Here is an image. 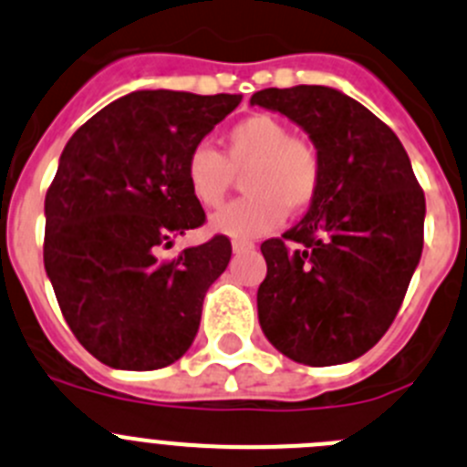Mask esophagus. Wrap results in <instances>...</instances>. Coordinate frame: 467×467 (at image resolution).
<instances>
[{"instance_id":"obj_1","label":"esophagus","mask_w":467,"mask_h":467,"mask_svg":"<svg viewBox=\"0 0 467 467\" xmlns=\"http://www.w3.org/2000/svg\"><path fill=\"white\" fill-rule=\"evenodd\" d=\"M255 248V244H251V242H237V239H234L233 242V254H248V251H254Z\"/></svg>"}]
</instances>
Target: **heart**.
Masks as SVG:
<instances>
[{
    "mask_svg": "<svg viewBox=\"0 0 467 467\" xmlns=\"http://www.w3.org/2000/svg\"><path fill=\"white\" fill-rule=\"evenodd\" d=\"M246 198L225 204L209 219L212 233L248 242L283 223L285 213L311 207L320 189V156L295 138L276 117L254 115L225 133L223 154L198 145L186 159V184L202 207H219L234 174L244 172Z\"/></svg>",
    "mask_w": 467,
    "mask_h": 467,
    "instance_id": "1",
    "label": "heart"
}]
</instances>
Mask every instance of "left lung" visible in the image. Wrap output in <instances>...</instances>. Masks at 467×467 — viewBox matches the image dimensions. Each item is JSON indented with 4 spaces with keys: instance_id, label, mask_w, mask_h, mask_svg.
I'll return each mask as SVG.
<instances>
[{
    "instance_id": "left-lung-1",
    "label": "left lung",
    "mask_w": 467,
    "mask_h": 467,
    "mask_svg": "<svg viewBox=\"0 0 467 467\" xmlns=\"http://www.w3.org/2000/svg\"><path fill=\"white\" fill-rule=\"evenodd\" d=\"M251 106L295 121L320 156L304 219L260 246V327L299 364H348L399 313L424 248V191L394 130L334 87H269Z\"/></svg>"
}]
</instances>
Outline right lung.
<instances>
[{
    "instance_id": "1",
    "label": "right lung",
    "mask_w": 467,
    "mask_h": 467,
    "mask_svg": "<svg viewBox=\"0 0 467 467\" xmlns=\"http://www.w3.org/2000/svg\"><path fill=\"white\" fill-rule=\"evenodd\" d=\"M242 103L239 94L140 89L73 133L46 195L43 263L78 341L119 371H154L193 343L228 237L159 251L204 223L186 159Z\"/></svg>"
}]
</instances>
